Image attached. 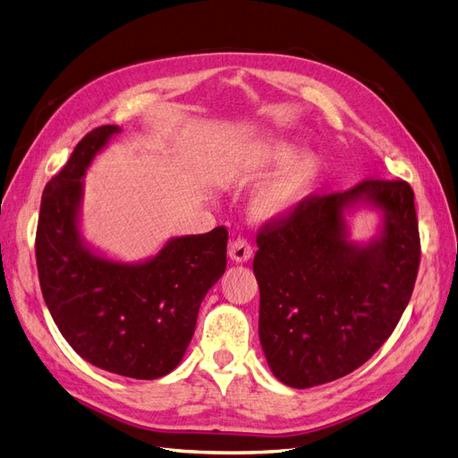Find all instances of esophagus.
Wrapping results in <instances>:
<instances>
[{
    "label": "esophagus",
    "mask_w": 458,
    "mask_h": 458,
    "mask_svg": "<svg viewBox=\"0 0 458 458\" xmlns=\"http://www.w3.org/2000/svg\"><path fill=\"white\" fill-rule=\"evenodd\" d=\"M252 252H254V248H252L250 241H246V239L239 237V239L231 241V244H229V256L234 261H248L252 258Z\"/></svg>",
    "instance_id": "34e87169"
}]
</instances>
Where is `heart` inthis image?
Returning a JSON list of instances; mask_svg holds the SVG:
<instances>
[{
	"label": "heart",
	"instance_id": "1",
	"mask_svg": "<svg viewBox=\"0 0 458 458\" xmlns=\"http://www.w3.org/2000/svg\"><path fill=\"white\" fill-rule=\"evenodd\" d=\"M296 155V147L286 141H273L259 150L254 162L258 170L279 168ZM321 162L313 155H301L284 165L267 185H263L252 200V214L258 219L283 217L301 202L315 185Z\"/></svg>",
	"mask_w": 458,
	"mask_h": 458
}]
</instances>
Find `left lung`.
<instances>
[{"label": "left lung", "instance_id": "8db88e82", "mask_svg": "<svg viewBox=\"0 0 458 458\" xmlns=\"http://www.w3.org/2000/svg\"><path fill=\"white\" fill-rule=\"evenodd\" d=\"M369 199L386 212L385 234L365 249L343 239V208ZM254 275L259 342L273 374L311 387L367 363L392 336L420 266L414 192L403 179L367 177L348 191L310 195L261 224Z\"/></svg>", "mask_w": 458, "mask_h": 458}]
</instances>
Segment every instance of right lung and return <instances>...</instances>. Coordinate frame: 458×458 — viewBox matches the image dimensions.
<instances>
[{
    "label": "right lung",
    "instance_id": "obj_1",
    "mask_svg": "<svg viewBox=\"0 0 458 458\" xmlns=\"http://www.w3.org/2000/svg\"><path fill=\"white\" fill-rule=\"evenodd\" d=\"M118 126L91 130L41 197L36 263L46 306L72 350L120 377L155 380L172 372L197 327L199 308L227 267L224 225L179 237L157 258L126 266L80 242L81 175Z\"/></svg>",
    "mask_w": 458,
    "mask_h": 458
}]
</instances>
